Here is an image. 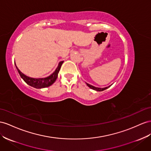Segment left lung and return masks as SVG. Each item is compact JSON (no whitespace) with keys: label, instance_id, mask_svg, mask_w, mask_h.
<instances>
[{"label":"left lung","instance_id":"obj_1","mask_svg":"<svg viewBox=\"0 0 151 151\" xmlns=\"http://www.w3.org/2000/svg\"><path fill=\"white\" fill-rule=\"evenodd\" d=\"M86 84H87V86H88V87H89V88H90L91 89H94V90L97 91H104V90H105V89H107L109 87L111 86H110L106 87V88H96V87H95V86H93L90 85V84H88V83H86Z\"/></svg>","mask_w":151,"mask_h":151}]
</instances>
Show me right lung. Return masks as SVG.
Segmentation results:
<instances>
[{
    "instance_id": "add662e5",
    "label": "right lung",
    "mask_w": 151,
    "mask_h": 151,
    "mask_svg": "<svg viewBox=\"0 0 151 151\" xmlns=\"http://www.w3.org/2000/svg\"><path fill=\"white\" fill-rule=\"evenodd\" d=\"M63 63V62H60L58 67H57V68L56 69V70L52 73L51 76H48L47 77H46V78H41V79H34V78H31V77H28L25 74H23L22 72H20L19 69L17 68V67L16 66V68H17V70L19 73V76H21L22 78L24 80V81H25L27 84H28V85H30V86H32L35 88L40 89V88H44L50 86H51L55 82L56 79H57V77H58V74L60 70L61 66H62Z\"/></svg>"
}]
</instances>
